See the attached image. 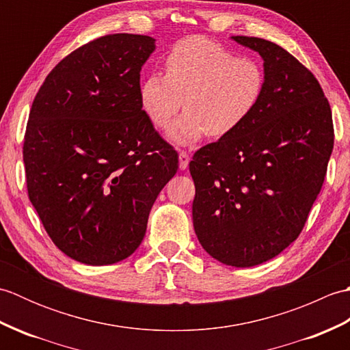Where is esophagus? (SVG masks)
I'll list each match as a JSON object with an SVG mask.
<instances>
[{
    "label": "esophagus",
    "instance_id": "obj_1",
    "mask_svg": "<svg viewBox=\"0 0 350 350\" xmlns=\"http://www.w3.org/2000/svg\"><path fill=\"white\" fill-rule=\"evenodd\" d=\"M189 163V154L187 152H180L179 153V168L180 170H187Z\"/></svg>",
    "mask_w": 350,
    "mask_h": 350
}]
</instances>
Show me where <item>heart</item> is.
Here are the masks:
<instances>
[{
    "label": "heart",
    "instance_id": "b5f03b06",
    "mask_svg": "<svg viewBox=\"0 0 350 350\" xmlns=\"http://www.w3.org/2000/svg\"><path fill=\"white\" fill-rule=\"evenodd\" d=\"M266 77L262 66L204 37L177 42L165 57V75L150 73L139 87V103L156 128L163 129L183 107L168 131L174 144L224 138L256 113Z\"/></svg>",
    "mask_w": 350,
    "mask_h": 350
}]
</instances>
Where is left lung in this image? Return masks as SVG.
Listing matches in <instances>:
<instances>
[{
    "label": "left lung",
    "instance_id": "8db88e82",
    "mask_svg": "<svg viewBox=\"0 0 350 350\" xmlns=\"http://www.w3.org/2000/svg\"><path fill=\"white\" fill-rule=\"evenodd\" d=\"M263 58L266 87L239 129L196 152L192 221L218 262L256 266L302 232L334 147L328 99L306 66L278 44L233 36Z\"/></svg>",
    "mask_w": 350,
    "mask_h": 350
}]
</instances>
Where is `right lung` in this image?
<instances>
[{"instance_id":"add662e5","label":"right lung","mask_w":350,"mask_h":350,"mask_svg":"<svg viewBox=\"0 0 350 350\" xmlns=\"http://www.w3.org/2000/svg\"><path fill=\"white\" fill-rule=\"evenodd\" d=\"M154 39L108 34L58 63L29 111L24 163L29 202L58 250L102 266L129 257L179 159L139 103Z\"/></svg>"}]
</instances>
